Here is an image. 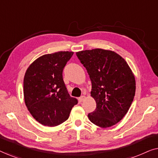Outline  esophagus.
I'll return each mask as SVG.
<instances>
[{
    "mask_svg": "<svg viewBox=\"0 0 158 158\" xmlns=\"http://www.w3.org/2000/svg\"><path fill=\"white\" fill-rule=\"evenodd\" d=\"M85 96H81L79 98L80 102H83V101L84 100H85Z\"/></svg>",
    "mask_w": 158,
    "mask_h": 158,
    "instance_id": "34e87169",
    "label": "esophagus"
}]
</instances>
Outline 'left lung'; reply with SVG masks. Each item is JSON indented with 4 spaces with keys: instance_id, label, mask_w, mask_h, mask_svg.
<instances>
[{
    "instance_id": "8db88e82",
    "label": "left lung",
    "mask_w": 158,
    "mask_h": 158,
    "mask_svg": "<svg viewBox=\"0 0 158 158\" xmlns=\"http://www.w3.org/2000/svg\"><path fill=\"white\" fill-rule=\"evenodd\" d=\"M76 55L89 75L90 94L96 108L88 114L90 122L102 128L120 122L135 95V79L128 64L118 54L102 49L81 51Z\"/></svg>"
}]
</instances>
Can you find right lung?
<instances>
[{"mask_svg": "<svg viewBox=\"0 0 158 158\" xmlns=\"http://www.w3.org/2000/svg\"><path fill=\"white\" fill-rule=\"evenodd\" d=\"M73 52H57L36 59L23 79L26 106L32 116L44 126L55 127L68 119L77 98L71 97L62 71Z\"/></svg>", "mask_w": 158, "mask_h": 158, "instance_id": "1", "label": "right lung"}]
</instances>
